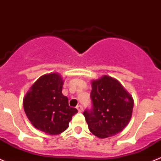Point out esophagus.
Returning <instances> with one entry per match:
<instances>
[{
    "mask_svg": "<svg viewBox=\"0 0 161 161\" xmlns=\"http://www.w3.org/2000/svg\"><path fill=\"white\" fill-rule=\"evenodd\" d=\"M76 109H78V111H79V113H81V112L83 111V108H82V106H81V105H79V106H76Z\"/></svg>",
    "mask_w": 161,
    "mask_h": 161,
    "instance_id": "obj_1",
    "label": "esophagus"
}]
</instances>
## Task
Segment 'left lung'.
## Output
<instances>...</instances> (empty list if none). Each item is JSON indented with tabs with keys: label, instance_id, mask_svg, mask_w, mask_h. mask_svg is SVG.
<instances>
[{
	"label": "left lung",
	"instance_id": "obj_1",
	"mask_svg": "<svg viewBox=\"0 0 161 161\" xmlns=\"http://www.w3.org/2000/svg\"><path fill=\"white\" fill-rule=\"evenodd\" d=\"M90 98L92 108L86 109L83 115L95 136H114L129 123L133 100L119 81L108 75L92 81Z\"/></svg>",
	"mask_w": 161,
	"mask_h": 161
}]
</instances>
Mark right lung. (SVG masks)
I'll return each mask as SVG.
<instances>
[{"instance_id": "add662e5", "label": "right lung", "mask_w": 161, "mask_h": 161, "mask_svg": "<svg viewBox=\"0 0 161 161\" xmlns=\"http://www.w3.org/2000/svg\"><path fill=\"white\" fill-rule=\"evenodd\" d=\"M62 78L57 73L41 76L24 98L25 112L31 124L49 135H58L69 127L72 117L78 113L70 107L62 95Z\"/></svg>"}]
</instances>
